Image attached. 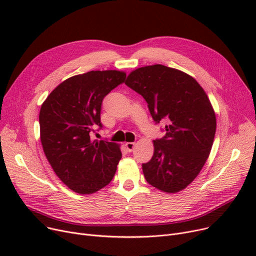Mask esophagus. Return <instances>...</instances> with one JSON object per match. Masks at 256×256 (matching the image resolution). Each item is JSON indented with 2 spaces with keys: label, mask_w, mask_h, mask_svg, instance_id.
Instances as JSON below:
<instances>
[{
  "label": "esophagus",
  "mask_w": 256,
  "mask_h": 256,
  "mask_svg": "<svg viewBox=\"0 0 256 256\" xmlns=\"http://www.w3.org/2000/svg\"><path fill=\"white\" fill-rule=\"evenodd\" d=\"M135 146H136L135 142H126V147L128 152H132V150L135 148Z\"/></svg>",
  "instance_id": "34e87169"
}]
</instances>
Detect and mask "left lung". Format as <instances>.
<instances>
[{
  "mask_svg": "<svg viewBox=\"0 0 256 256\" xmlns=\"http://www.w3.org/2000/svg\"><path fill=\"white\" fill-rule=\"evenodd\" d=\"M124 83L144 98L156 124L168 122L165 137L154 141L152 160L142 165L146 182L165 193L186 189L204 166L216 134L206 91L190 74L162 64L132 70Z\"/></svg>",
  "mask_w": 256,
  "mask_h": 256,
  "instance_id": "8db88e82",
  "label": "left lung"
}]
</instances>
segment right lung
Returning a JSON list of instances; mask_svg holds the SVG:
<instances>
[{
	"label": "right lung",
	"mask_w": 256,
	"mask_h": 256,
	"mask_svg": "<svg viewBox=\"0 0 256 256\" xmlns=\"http://www.w3.org/2000/svg\"><path fill=\"white\" fill-rule=\"evenodd\" d=\"M126 72L91 70L63 80L40 108V141L57 176L76 193L92 194L109 184L122 156L120 145L92 140L100 126L104 98L124 83Z\"/></svg>",
	"instance_id": "1"
}]
</instances>
